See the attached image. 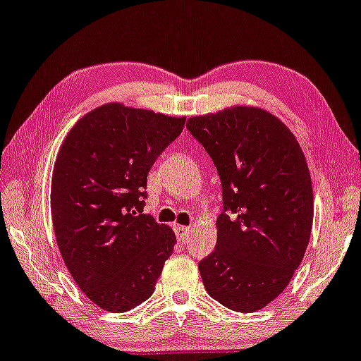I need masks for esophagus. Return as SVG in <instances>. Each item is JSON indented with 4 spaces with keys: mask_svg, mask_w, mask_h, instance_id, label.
<instances>
[{
    "mask_svg": "<svg viewBox=\"0 0 361 361\" xmlns=\"http://www.w3.org/2000/svg\"><path fill=\"white\" fill-rule=\"evenodd\" d=\"M173 230H175V233H176L178 240H180V241H185L186 238H188V235H190V226L173 225Z\"/></svg>",
    "mask_w": 361,
    "mask_h": 361,
    "instance_id": "1",
    "label": "esophagus"
}]
</instances>
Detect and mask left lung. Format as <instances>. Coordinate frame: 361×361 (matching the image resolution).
<instances>
[{
	"label": "left lung",
	"instance_id": "1",
	"mask_svg": "<svg viewBox=\"0 0 361 361\" xmlns=\"http://www.w3.org/2000/svg\"><path fill=\"white\" fill-rule=\"evenodd\" d=\"M186 128L221 181L216 248L198 264L203 285L223 307L257 312L286 288L307 252L313 191L303 152L258 108L195 116Z\"/></svg>",
	"mask_w": 361,
	"mask_h": 361
}]
</instances>
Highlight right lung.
Wrapping results in <instances>:
<instances>
[{
    "mask_svg": "<svg viewBox=\"0 0 361 361\" xmlns=\"http://www.w3.org/2000/svg\"><path fill=\"white\" fill-rule=\"evenodd\" d=\"M185 126L147 109L104 104L68 133L54 163L58 248L91 302L123 313L153 295L176 236L145 214L147 178Z\"/></svg>",
    "mask_w": 361,
    "mask_h": 361,
    "instance_id": "1",
    "label": "right lung"
}]
</instances>
